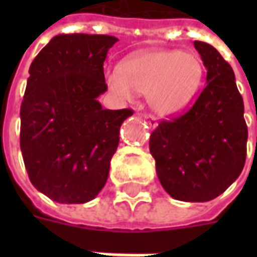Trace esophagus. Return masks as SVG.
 Here are the masks:
<instances>
[{
  "label": "esophagus",
  "mask_w": 257,
  "mask_h": 257,
  "mask_svg": "<svg viewBox=\"0 0 257 257\" xmlns=\"http://www.w3.org/2000/svg\"><path fill=\"white\" fill-rule=\"evenodd\" d=\"M144 120H147V121H149V125H150L152 128H156L157 121H156V118H154L153 115H149V114H146V115H144Z\"/></svg>",
  "instance_id": "esophagus-1"
}]
</instances>
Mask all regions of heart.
<instances>
[{
    "mask_svg": "<svg viewBox=\"0 0 257 257\" xmlns=\"http://www.w3.org/2000/svg\"><path fill=\"white\" fill-rule=\"evenodd\" d=\"M202 80L200 58L180 50H146L125 60L121 68L105 70V83L114 95L133 100L137 93L147 94L150 107L162 115L183 113Z\"/></svg>",
    "mask_w": 257,
    "mask_h": 257,
    "instance_id": "heart-1",
    "label": "heart"
}]
</instances>
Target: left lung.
Listing matches in <instances>:
<instances>
[{
    "label": "left lung",
    "mask_w": 257,
    "mask_h": 257,
    "mask_svg": "<svg viewBox=\"0 0 257 257\" xmlns=\"http://www.w3.org/2000/svg\"><path fill=\"white\" fill-rule=\"evenodd\" d=\"M207 70L206 87L186 114L162 121L150 153L163 189L176 200L209 202L243 170L247 127L232 67L213 45L194 41Z\"/></svg>",
    "instance_id": "left-lung-1"
}]
</instances>
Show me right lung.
I'll use <instances>...</instances> for the list:
<instances>
[{"instance_id":"right-lung-1","label":"right lung","mask_w":257,"mask_h":257,"mask_svg":"<svg viewBox=\"0 0 257 257\" xmlns=\"http://www.w3.org/2000/svg\"><path fill=\"white\" fill-rule=\"evenodd\" d=\"M113 35L58 34L30 65L21 104L20 146L38 192L81 204L101 192L128 108L107 110L104 60Z\"/></svg>"}]
</instances>
